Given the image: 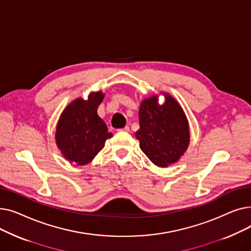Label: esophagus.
<instances>
[{
    "label": "esophagus",
    "instance_id": "obj_1",
    "mask_svg": "<svg viewBox=\"0 0 251 251\" xmlns=\"http://www.w3.org/2000/svg\"><path fill=\"white\" fill-rule=\"evenodd\" d=\"M129 130H130V128H129L128 126H125V127L122 128V129H118L119 132H129Z\"/></svg>",
    "mask_w": 251,
    "mask_h": 251
}]
</instances>
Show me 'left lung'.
<instances>
[{"label": "left lung", "mask_w": 251, "mask_h": 251, "mask_svg": "<svg viewBox=\"0 0 251 251\" xmlns=\"http://www.w3.org/2000/svg\"><path fill=\"white\" fill-rule=\"evenodd\" d=\"M165 102L159 95L143 100L139 108V130L135 136L139 147L155 166L167 168L177 163L188 149L190 131L187 117L180 103L167 92Z\"/></svg>", "instance_id": "1"}]
</instances>
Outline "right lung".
<instances>
[{
    "label": "right lung",
    "mask_w": 251,
    "mask_h": 251,
    "mask_svg": "<svg viewBox=\"0 0 251 251\" xmlns=\"http://www.w3.org/2000/svg\"><path fill=\"white\" fill-rule=\"evenodd\" d=\"M103 98L101 90L90 92L87 100L75 99L60 115L55 139L68 162L77 166L87 165L103 149L105 140L113 136L98 115Z\"/></svg>",
    "instance_id": "add662e5"
}]
</instances>
